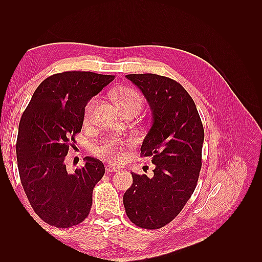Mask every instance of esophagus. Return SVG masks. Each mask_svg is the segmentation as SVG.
Here are the masks:
<instances>
[{"mask_svg": "<svg viewBox=\"0 0 262 262\" xmlns=\"http://www.w3.org/2000/svg\"><path fill=\"white\" fill-rule=\"evenodd\" d=\"M119 170H120V168L116 167V166H114L112 164L106 165V171L107 172H115V171H119Z\"/></svg>", "mask_w": 262, "mask_h": 262, "instance_id": "34e87169", "label": "esophagus"}]
</instances>
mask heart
<instances>
[{
    "label": "heart",
    "instance_id": "b5f03b06",
    "mask_svg": "<svg viewBox=\"0 0 262 262\" xmlns=\"http://www.w3.org/2000/svg\"><path fill=\"white\" fill-rule=\"evenodd\" d=\"M112 96L118 107L120 108L122 114L130 112V110H136V112L139 113V110L142 108V105H143V97H142V95L137 90L130 89V87H119V89L113 91ZM96 102V98H92L85 106V122H90L92 120ZM129 144L130 141L126 139L108 138L101 141L97 145H95L94 152L99 157L108 158L112 162H119L124 157V148Z\"/></svg>",
    "mask_w": 262,
    "mask_h": 262
}]
</instances>
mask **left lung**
Wrapping results in <instances>:
<instances>
[{
  "instance_id": "8db88e82",
  "label": "left lung",
  "mask_w": 262,
  "mask_h": 262,
  "mask_svg": "<svg viewBox=\"0 0 262 262\" xmlns=\"http://www.w3.org/2000/svg\"><path fill=\"white\" fill-rule=\"evenodd\" d=\"M125 77L144 95L152 112L141 155L152 157L155 169L150 178L132 172L123 205L132 223L157 229L178 215L194 191L204 130L193 99L179 83L150 73Z\"/></svg>"
}]
</instances>
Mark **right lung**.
Instances as JSON below:
<instances>
[{
  "label": "right lung",
  "mask_w": 262,
  "mask_h": 262,
  "mask_svg": "<svg viewBox=\"0 0 262 262\" xmlns=\"http://www.w3.org/2000/svg\"><path fill=\"white\" fill-rule=\"evenodd\" d=\"M114 78L80 71L53 74L37 87L21 116L16 143L21 186L31 208L49 225L72 227L91 211L104 164L87 156L83 167L70 173L64 160L82 130L87 102Z\"/></svg>",
  "instance_id": "right-lung-1"
}]
</instances>
